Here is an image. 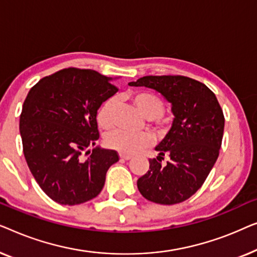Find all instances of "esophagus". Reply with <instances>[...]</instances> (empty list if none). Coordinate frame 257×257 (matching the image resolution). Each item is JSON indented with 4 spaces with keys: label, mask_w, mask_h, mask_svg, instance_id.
Here are the masks:
<instances>
[{
    "label": "esophagus",
    "mask_w": 257,
    "mask_h": 257,
    "mask_svg": "<svg viewBox=\"0 0 257 257\" xmlns=\"http://www.w3.org/2000/svg\"><path fill=\"white\" fill-rule=\"evenodd\" d=\"M120 158L123 161H129L130 158H132V156H130V155H125V154H120Z\"/></svg>",
    "instance_id": "34e87169"
}]
</instances>
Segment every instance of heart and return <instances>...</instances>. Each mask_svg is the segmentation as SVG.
<instances>
[{"instance_id": "heart-1", "label": "heart", "mask_w": 257, "mask_h": 257, "mask_svg": "<svg viewBox=\"0 0 257 257\" xmlns=\"http://www.w3.org/2000/svg\"><path fill=\"white\" fill-rule=\"evenodd\" d=\"M133 101L137 109L147 120L153 121L160 129H163L165 122L162 120L164 113V103L160 97L151 93H137L133 95ZM116 106V99L109 97L104 101L96 114L97 123L102 129H109L114 124V109ZM155 137L149 132L128 133L124 130H114L107 134L104 142L110 149L121 154L133 155L144 148L150 147L154 143Z\"/></svg>"}]
</instances>
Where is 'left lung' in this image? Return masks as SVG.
<instances>
[{"mask_svg": "<svg viewBox=\"0 0 257 257\" xmlns=\"http://www.w3.org/2000/svg\"><path fill=\"white\" fill-rule=\"evenodd\" d=\"M161 93L171 103L172 125L155 148L149 171L137 180L146 199L173 205L189 199L200 189L218 160L225 117L215 94L207 86L183 75H147L129 82ZM164 154L170 157L160 164Z\"/></svg>", "mask_w": 257, "mask_h": 257, "instance_id": "8db88e82", "label": "left lung"}]
</instances>
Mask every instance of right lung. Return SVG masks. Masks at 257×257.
I'll list each match as a JSON object with an SVG mask.
<instances>
[{
  "label": "right lung",
  "mask_w": 257,
  "mask_h": 257,
  "mask_svg": "<svg viewBox=\"0 0 257 257\" xmlns=\"http://www.w3.org/2000/svg\"><path fill=\"white\" fill-rule=\"evenodd\" d=\"M116 78L93 70L65 68L39 80L23 103L20 132L29 169L58 204L79 205L101 192L114 150L95 147L96 114L113 96ZM94 146L93 151H87ZM89 154L87 160L82 154Z\"/></svg>",
  "instance_id": "1"
}]
</instances>
